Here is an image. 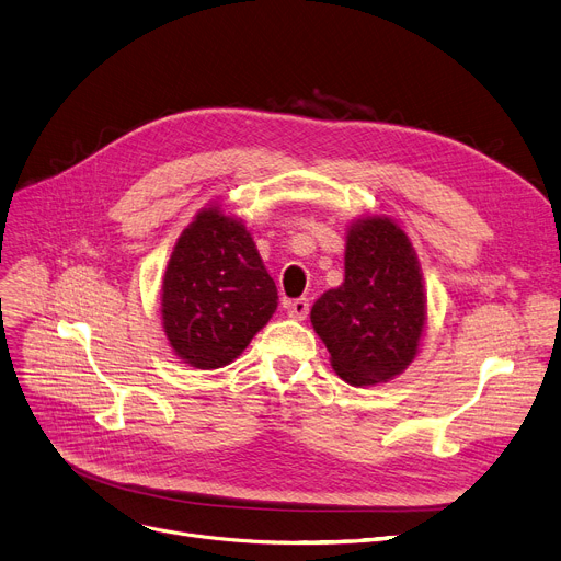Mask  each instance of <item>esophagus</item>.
<instances>
[{
	"label": "esophagus",
	"mask_w": 561,
	"mask_h": 561,
	"mask_svg": "<svg viewBox=\"0 0 561 561\" xmlns=\"http://www.w3.org/2000/svg\"><path fill=\"white\" fill-rule=\"evenodd\" d=\"M308 310H310L308 299H294V301L287 304V314L294 321H304L308 317Z\"/></svg>",
	"instance_id": "1"
}]
</instances>
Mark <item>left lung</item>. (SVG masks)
Wrapping results in <instances>:
<instances>
[{"label": "left lung", "mask_w": 561, "mask_h": 561, "mask_svg": "<svg viewBox=\"0 0 561 561\" xmlns=\"http://www.w3.org/2000/svg\"><path fill=\"white\" fill-rule=\"evenodd\" d=\"M425 317L421 265L405 230L385 215L351 221L344 283L310 312L335 374L353 387L401 376L419 353Z\"/></svg>", "instance_id": "1"}]
</instances>
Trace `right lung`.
<instances>
[{
    "label": "right lung",
    "instance_id": "add662e5",
    "mask_svg": "<svg viewBox=\"0 0 561 561\" xmlns=\"http://www.w3.org/2000/svg\"><path fill=\"white\" fill-rule=\"evenodd\" d=\"M278 308V291L240 217L208 204L183 228L162 276L160 317L194 369L233 362Z\"/></svg>",
    "mask_w": 561,
    "mask_h": 561
}]
</instances>
